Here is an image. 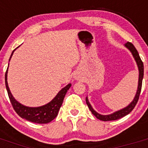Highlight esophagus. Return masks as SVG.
Returning <instances> with one entry per match:
<instances>
[{"label":"esophagus","instance_id":"obj_1","mask_svg":"<svg viewBox=\"0 0 148 148\" xmlns=\"http://www.w3.org/2000/svg\"><path fill=\"white\" fill-rule=\"evenodd\" d=\"M80 75H79V74H78V73H77V74H75V75H74V78H75V79H76V80H78V79H80Z\"/></svg>","mask_w":148,"mask_h":148}]
</instances>
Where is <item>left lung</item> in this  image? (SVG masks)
Returning <instances> with one entry per match:
<instances>
[{"mask_svg":"<svg viewBox=\"0 0 148 148\" xmlns=\"http://www.w3.org/2000/svg\"><path fill=\"white\" fill-rule=\"evenodd\" d=\"M125 47L127 49L130 50V52L131 53L132 56L134 58V60L136 62L137 66H138V87H137L136 93L135 95V97L133 99L131 102L128 104L127 107L122 108V109L119 110H117L114 113H111V114L108 115H101L99 114V113H97L95 110L92 108V105L90 104V103L89 102L88 97H86V103H87V106H88L89 109L91 111V113L94 115V116L99 120H101V121H113V120H117L119 119H121L124 116H127L129 113L131 112L133 110V108H135L136 104H137V101L138 100V98H139V95H140L141 90H142V79H143L144 76V65L143 62L142 61L140 58V56L138 55V51L136 50V49L135 48V47L133 46V44L130 42H127L126 44H125Z\"/></svg>","mask_w":148,"mask_h":148,"instance_id":"obj_1","label":"left lung"}]
</instances>
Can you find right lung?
Returning <instances> with one entry per match:
<instances>
[{"label": "right lung", "instance_id": "1", "mask_svg": "<svg viewBox=\"0 0 148 148\" xmlns=\"http://www.w3.org/2000/svg\"><path fill=\"white\" fill-rule=\"evenodd\" d=\"M17 47V48H18ZM15 49L13 50L10 56V60L11 59L13 53L15 52ZM9 68V66H8ZM8 68L6 70V74H5V84H6V90H7L8 95L10 98V100L12 103L13 108L15 111L18 113L19 116H21L22 119L29 121L31 122L37 123V124H47L53 121L56 116H58V111L62 105L63 101L64 99V96L66 95L67 90L71 87V84H68L67 85L63 87L58 94L54 97L53 100H51L47 104H44L40 107H27V106L23 105L18 102V101L13 97L12 94L10 90V87L8 86L7 82V73Z\"/></svg>", "mask_w": 148, "mask_h": 148}]
</instances>
